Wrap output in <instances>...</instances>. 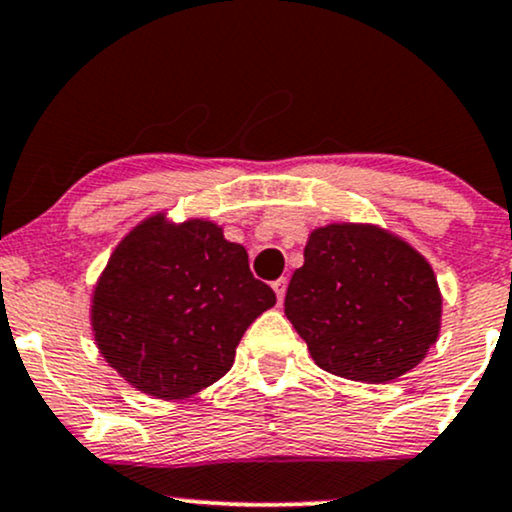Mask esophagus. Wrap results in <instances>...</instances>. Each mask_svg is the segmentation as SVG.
<instances>
[{
  "mask_svg": "<svg viewBox=\"0 0 512 512\" xmlns=\"http://www.w3.org/2000/svg\"><path fill=\"white\" fill-rule=\"evenodd\" d=\"M272 288H274V293H276V300H279V303H281V300L286 298V288H288V281L283 279V276H281V279H276V281L272 283Z\"/></svg>",
  "mask_w": 512,
  "mask_h": 512,
  "instance_id": "34e87169",
  "label": "esophagus"
}]
</instances>
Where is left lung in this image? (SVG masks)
Returning <instances> with one entry per match:
<instances>
[{"label":"left lung","instance_id":"obj_1","mask_svg":"<svg viewBox=\"0 0 512 512\" xmlns=\"http://www.w3.org/2000/svg\"><path fill=\"white\" fill-rule=\"evenodd\" d=\"M283 307L319 367L367 384L420 365L441 326L429 262L405 240L365 224L310 233Z\"/></svg>","mask_w":512,"mask_h":512}]
</instances>
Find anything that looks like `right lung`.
Instances as JSON below:
<instances>
[{
  "instance_id": "add662e5",
  "label": "right lung",
  "mask_w": 512,
  "mask_h": 512,
  "mask_svg": "<svg viewBox=\"0 0 512 512\" xmlns=\"http://www.w3.org/2000/svg\"><path fill=\"white\" fill-rule=\"evenodd\" d=\"M276 303L243 245L217 224L143 221L109 257L92 298L104 360L138 391L188 398L224 377L245 329Z\"/></svg>"
}]
</instances>
